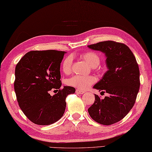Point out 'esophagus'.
Returning a JSON list of instances; mask_svg holds the SVG:
<instances>
[{
    "mask_svg": "<svg viewBox=\"0 0 152 152\" xmlns=\"http://www.w3.org/2000/svg\"><path fill=\"white\" fill-rule=\"evenodd\" d=\"M76 93H77V94H83V93H85V91H82V90H80V89H76Z\"/></svg>",
    "mask_w": 152,
    "mask_h": 152,
    "instance_id": "esophagus-1",
    "label": "esophagus"
}]
</instances>
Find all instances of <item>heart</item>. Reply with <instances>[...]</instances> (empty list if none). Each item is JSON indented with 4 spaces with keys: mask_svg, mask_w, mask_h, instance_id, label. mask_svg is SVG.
<instances>
[{
    "mask_svg": "<svg viewBox=\"0 0 152 152\" xmlns=\"http://www.w3.org/2000/svg\"><path fill=\"white\" fill-rule=\"evenodd\" d=\"M82 59H84L91 67H96L100 63V57L97 53L93 51H87L82 53L81 56ZM72 64V58L68 56L63 61L62 69L65 74H69L71 72ZM95 82V78L91 76H82L74 75L68 80L69 85L78 88V89L86 90L88 89L90 86L93 84Z\"/></svg>",
    "mask_w": 152,
    "mask_h": 152,
    "instance_id": "b5f03b06",
    "label": "heart"
}]
</instances>
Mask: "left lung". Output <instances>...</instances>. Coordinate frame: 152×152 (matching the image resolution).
I'll list each match as a JSON object with an SVG mask.
<instances>
[{"mask_svg":"<svg viewBox=\"0 0 152 152\" xmlns=\"http://www.w3.org/2000/svg\"><path fill=\"white\" fill-rule=\"evenodd\" d=\"M88 46L105 53L108 70L93 88L109 94L104 99L95 95V102L88 108L89 114L100 124H114L129 112L136 101L140 84L136 58L127 46L112 40Z\"/></svg>","mask_w":152,"mask_h":152,"instance_id":"obj_1","label":"left lung"}]
</instances>
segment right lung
<instances>
[{"label": "right lung", "instance_id": "obj_1", "mask_svg": "<svg viewBox=\"0 0 152 152\" xmlns=\"http://www.w3.org/2000/svg\"><path fill=\"white\" fill-rule=\"evenodd\" d=\"M64 51H31L15 66L14 90L19 107L27 118L40 125L52 124L62 118L66 98L75 93L73 87L61 89L60 65ZM53 88L58 92L51 96Z\"/></svg>", "mask_w": 152, "mask_h": 152}]
</instances>
